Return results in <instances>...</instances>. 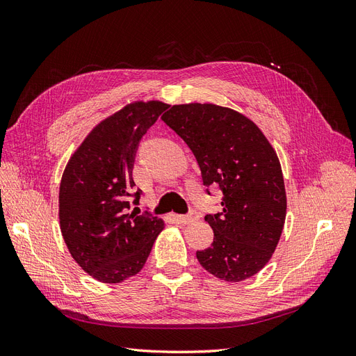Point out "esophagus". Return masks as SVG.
<instances>
[{"label": "esophagus", "mask_w": 356, "mask_h": 356, "mask_svg": "<svg viewBox=\"0 0 356 356\" xmlns=\"http://www.w3.org/2000/svg\"><path fill=\"white\" fill-rule=\"evenodd\" d=\"M177 221L179 222V224H190V222H193V221H196L197 218H199V213L196 212V211H191L190 213H187V215H177Z\"/></svg>", "instance_id": "esophagus-1"}]
</instances>
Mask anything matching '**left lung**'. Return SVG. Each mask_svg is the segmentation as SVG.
<instances>
[{
	"label": "left lung",
	"instance_id": "obj_1",
	"mask_svg": "<svg viewBox=\"0 0 356 356\" xmlns=\"http://www.w3.org/2000/svg\"><path fill=\"white\" fill-rule=\"evenodd\" d=\"M195 154L203 184L220 186L222 211L207 215L213 242L196 257L225 282L254 276L270 260L286 217L277 154L252 120L215 104H181L161 115Z\"/></svg>",
	"mask_w": 356,
	"mask_h": 356
}]
</instances>
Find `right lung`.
<instances>
[{"mask_svg": "<svg viewBox=\"0 0 356 356\" xmlns=\"http://www.w3.org/2000/svg\"><path fill=\"white\" fill-rule=\"evenodd\" d=\"M160 101H136L96 124L75 149L59 187V222L71 257L104 284L141 272L165 222L131 212L132 169L141 138L168 110Z\"/></svg>", "mask_w": 356, "mask_h": 356, "instance_id": "1", "label": "right lung"}]
</instances>
